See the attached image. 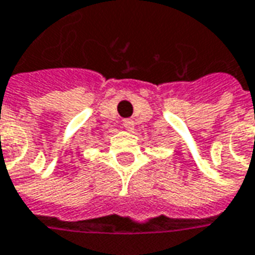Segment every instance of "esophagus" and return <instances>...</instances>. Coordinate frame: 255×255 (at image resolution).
<instances>
[{"label": "esophagus", "mask_w": 255, "mask_h": 255, "mask_svg": "<svg viewBox=\"0 0 255 255\" xmlns=\"http://www.w3.org/2000/svg\"><path fill=\"white\" fill-rule=\"evenodd\" d=\"M123 127L126 128L127 131H132L133 120H131V119H126V120H123Z\"/></svg>", "instance_id": "34e87169"}]
</instances>
